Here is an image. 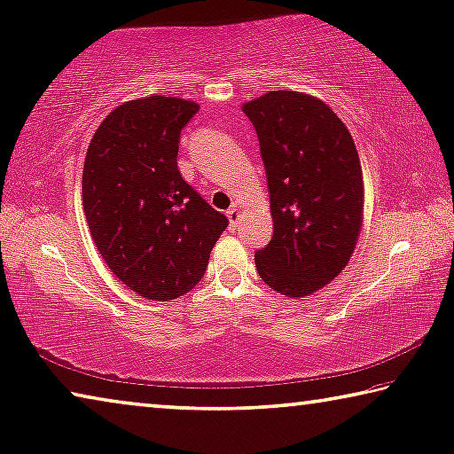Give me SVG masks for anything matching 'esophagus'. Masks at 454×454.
<instances>
[{"instance_id":"esophagus-1","label":"esophagus","mask_w":454,"mask_h":454,"mask_svg":"<svg viewBox=\"0 0 454 454\" xmlns=\"http://www.w3.org/2000/svg\"><path fill=\"white\" fill-rule=\"evenodd\" d=\"M226 215H228V220H230V226H232V228L239 226V222H240V218H242V214H240V210H239V206H232V207H230V210L226 212Z\"/></svg>"}]
</instances>
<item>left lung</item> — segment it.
Masks as SVG:
<instances>
[{
	"instance_id": "8db88e82",
	"label": "left lung",
	"mask_w": 454,
	"mask_h": 454,
	"mask_svg": "<svg viewBox=\"0 0 454 454\" xmlns=\"http://www.w3.org/2000/svg\"><path fill=\"white\" fill-rule=\"evenodd\" d=\"M270 193L272 240L256 250L270 289L309 297L348 266L364 222L362 163L343 121L321 98L269 90L242 105Z\"/></svg>"
}]
</instances>
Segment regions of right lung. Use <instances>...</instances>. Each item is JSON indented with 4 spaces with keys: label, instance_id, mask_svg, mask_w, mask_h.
Masks as SVG:
<instances>
[{
    "label": "right lung",
    "instance_id": "right-lung-1",
    "mask_svg": "<svg viewBox=\"0 0 454 454\" xmlns=\"http://www.w3.org/2000/svg\"><path fill=\"white\" fill-rule=\"evenodd\" d=\"M198 111L177 97L129 100L86 149L82 207L92 240L114 277L151 301L192 291L228 226L177 169L179 133Z\"/></svg>",
    "mask_w": 454,
    "mask_h": 454
}]
</instances>
